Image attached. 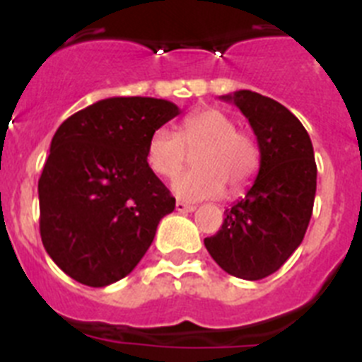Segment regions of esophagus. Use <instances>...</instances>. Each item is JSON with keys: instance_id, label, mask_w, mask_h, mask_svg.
I'll return each mask as SVG.
<instances>
[{"instance_id": "obj_1", "label": "esophagus", "mask_w": 362, "mask_h": 362, "mask_svg": "<svg viewBox=\"0 0 362 362\" xmlns=\"http://www.w3.org/2000/svg\"><path fill=\"white\" fill-rule=\"evenodd\" d=\"M175 210H177L179 214H188V212H194L196 206H194V204L183 203V201H175Z\"/></svg>"}]
</instances>
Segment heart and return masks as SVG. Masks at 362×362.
I'll list each match as a JSON object with an SVG mask.
<instances>
[{"instance_id":"b5f03b06","label":"heart","mask_w":362,"mask_h":362,"mask_svg":"<svg viewBox=\"0 0 362 362\" xmlns=\"http://www.w3.org/2000/svg\"><path fill=\"white\" fill-rule=\"evenodd\" d=\"M194 168L172 179V192L183 201L212 199L228 188L243 190L257 172L259 150L252 136L235 130V123L219 108L192 112L179 134L166 127L153 130L146 146V165L153 174L170 177L181 170L187 150L194 152Z\"/></svg>"}]
</instances>
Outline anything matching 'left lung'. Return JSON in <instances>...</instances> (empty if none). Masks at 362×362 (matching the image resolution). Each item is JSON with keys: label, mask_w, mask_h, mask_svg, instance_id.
<instances>
[{"label": "left lung", "mask_w": 362, "mask_h": 362, "mask_svg": "<svg viewBox=\"0 0 362 362\" xmlns=\"http://www.w3.org/2000/svg\"><path fill=\"white\" fill-rule=\"evenodd\" d=\"M248 119L261 159L246 196L225 210L204 246L226 274L257 281L279 270L303 243L315 199L317 166L308 132L292 112L252 90L221 95Z\"/></svg>", "instance_id": "left-lung-1"}]
</instances>
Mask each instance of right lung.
Segmentation results:
<instances>
[{"mask_svg": "<svg viewBox=\"0 0 362 362\" xmlns=\"http://www.w3.org/2000/svg\"><path fill=\"white\" fill-rule=\"evenodd\" d=\"M156 98H108L63 121L41 172L40 232L66 276L108 286L129 276L175 199L146 165L148 139L179 114Z\"/></svg>", "mask_w": 362, "mask_h": 362, "instance_id": "right-lung-1", "label": "right lung"}]
</instances>
